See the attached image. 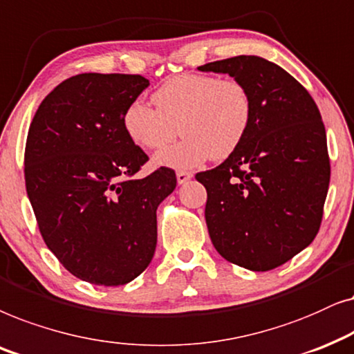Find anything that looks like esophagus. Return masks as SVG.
<instances>
[{"label": "esophagus", "mask_w": 354, "mask_h": 354, "mask_svg": "<svg viewBox=\"0 0 354 354\" xmlns=\"http://www.w3.org/2000/svg\"><path fill=\"white\" fill-rule=\"evenodd\" d=\"M192 178V173L191 171H185V169H178L176 171V180H178V185H185Z\"/></svg>", "instance_id": "esophagus-1"}]
</instances>
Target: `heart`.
I'll use <instances>...</instances> for the list:
<instances>
[{
	"label": "heart",
	"instance_id": "obj_1",
	"mask_svg": "<svg viewBox=\"0 0 354 354\" xmlns=\"http://www.w3.org/2000/svg\"><path fill=\"white\" fill-rule=\"evenodd\" d=\"M155 108L134 100L122 113V128L136 145L162 150L180 134L185 139L155 157L163 167L189 168L207 158L223 160L243 142L252 118L249 88L238 79L181 74L152 95Z\"/></svg>",
	"mask_w": 354,
	"mask_h": 354
}]
</instances>
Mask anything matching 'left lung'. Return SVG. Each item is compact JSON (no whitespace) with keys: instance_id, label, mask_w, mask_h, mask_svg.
Returning <instances> with one entry per match:
<instances>
[{"instance_id":"left-lung-1","label":"left lung","mask_w":354,"mask_h":354,"mask_svg":"<svg viewBox=\"0 0 354 354\" xmlns=\"http://www.w3.org/2000/svg\"><path fill=\"white\" fill-rule=\"evenodd\" d=\"M249 88L251 124L239 147L196 174L207 189L205 221L221 257L254 272L288 262L314 241L330 183L319 108L293 75L261 56L199 66Z\"/></svg>"}]
</instances>
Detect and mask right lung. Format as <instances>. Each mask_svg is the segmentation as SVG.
Returning <instances> with one entry per match:
<instances>
[{
  "label": "right lung",
  "instance_id": "add662e5",
  "mask_svg": "<svg viewBox=\"0 0 354 354\" xmlns=\"http://www.w3.org/2000/svg\"><path fill=\"white\" fill-rule=\"evenodd\" d=\"M149 81L84 73L40 103L24 155L26 189L41 238L66 270L93 285H126L152 261L157 209L176 187L171 168L134 178L149 157L122 113Z\"/></svg>",
  "mask_w": 354,
  "mask_h": 354
}]
</instances>
